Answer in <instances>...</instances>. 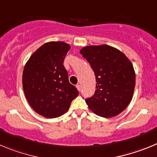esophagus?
<instances>
[{"instance_id":"esophagus-1","label":"esophagus","mask_w":157,"mask_h":157,"mask_svg":"<svg viewBox=\"0 0 157 157\" xmlns=\"http://www.w3.org/2000/svg\"><path fill=\"white\" fill-rule=\"evenodd\" d=\"M76 87H77V90H78L79 91H80V84H77V85H76Z\"/></svg>"}]
</instances>
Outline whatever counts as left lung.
Segmentation results:
<instances>
[{
	"label": "left lung",
	"mask_w": 157,
	"mask_h": 157,
	"mask_svg": "<svg viewBox=\"0 0 157 157\" xmlns=\"http://www.w3.org/2000/svg\"><path fill=\"white\" fill-rule=\"evenodd\" d=\"M80 52L91 65L97 82L94 95L85 100L89 109L99 117L117 116L133 97V65L123 52L106 44L87 46Z\"/></svg>",
	"instance_id": "1"
}]
</instances>
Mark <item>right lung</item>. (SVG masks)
Wrapping results in <instances>:
<instances>
[{
  "label": "right lung",
  "instance_id": "add662e5",
  "mask_svg": "<svg viewBox=\"0 0 157 157\" xmlns=\"http://www.w3.org/2000/svg\"><path fill=\"white\" fill-rule=\"evenodd\" d=\"M70 46L51 41L40 46L25 65L22 86L28 102L35 112L56 118L69 109L79 92L69 82L63 62Z\"/></svg>",
  "mask_w": 157,
  "mask_h": 157
}]
</instances>
